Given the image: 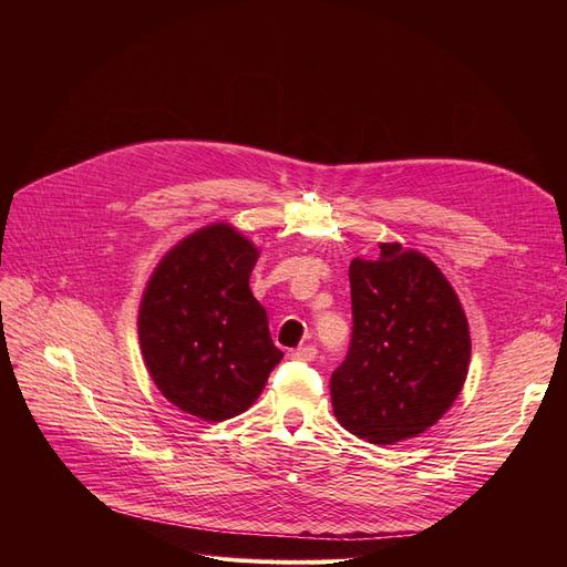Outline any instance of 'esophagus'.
Listing matches in <instances>:
<instances>
[{
  "mask_svg": "<svg viewBox=\"0 0 567 567\" xmlns=\"http://www.w3.org/2000/svg\"><path fill=\"white\" fill-rule=\"evenodd\" d=\"M290 357L298 359V362H312V359L317 357V348L315 346H302V348L290 352Z\"/></svg>",
  "mask_w": 567,
  "mask_h": 567,
  "instance_id": "1",
  "label": "esophagus"
}]
</instances>
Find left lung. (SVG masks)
<instances>
[{
    "mask_svg": "<svg viewBox=\"0 0 567 567\" xmlns=\"http://www.w3.org/2000/svg\"><path fill=\"white\" fill-rule=\"evenodd\" d=\"M350 262L352 340L331 375L338 423L371 444H398L435 425L466 383L471 333L435 262L400 244Z\"/></svg>",
    "mask_w": 567,
    "mask_h": 567,
    "instance_id": "left-lung-1",
    "label": "left lung"
}]
</instances>
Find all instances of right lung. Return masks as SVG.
<instances>
[{"label": "right lung", "mask_w": 567, "mask_h": 567, "mask_svg": "<svg viewBox=\"0 0 567 567\" xmlns=\"http://www.w3.org/2000/svg\"><path fill=\"white\" fill-rule=\"evenodd\" d=\"M257 255L244 234L217 221L179 241L146 284L144 364L163 398L196 419L244 414L284 357L248 286Z\"/></svg>", "instance_id": "add662e5"}]
</instances>
